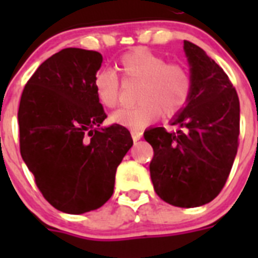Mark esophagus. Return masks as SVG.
I'll list each match as a JSON object with an SVG mask.
<instances>
[{
  "label": "esophagus",
  "mask_w": 258,
  "mask_h": 258,
  "mask_svg": "<svg viewBox=\"0 0 258 258\" xmlns=\"http://www.w3.org/2000/svg\"><path fill=\"white\" fill-rule=\"evenodd\" d=\"M131 133L132 137H133L134 142H137V141H140L141 138H142V132H141L140 129H132Z\"/></svg>",
  "instance_id": "1"
}]
</instances>
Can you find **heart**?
I'll list each match as a JSON object with an SVG mask.
<instances>
[{"label":"heart","instance_id":"1","mask_svg":"<svg viewBox=\"0 0 258 258\" xmlns=\"http://www.w3.org/2000/svg\"><path fill=\"white\" fill-rule=\"evenodd\" d=\"M125 81H140L133 107L118 109L112 118L116 122L140 129L156 120L161 112L166 117L177 115L186 107L191 95L192 80L181 63L169 61L147 49L126 52L117 63ZM93 86L98 101L113 108L121 101V81L115 71L103 68L95 74Z\"/></svg>","mask_w":258,"mask_h":258}]
</instances>
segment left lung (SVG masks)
Wrapping results in <instances>:
<instances>
[{"mask_svg": "<svg viewBox=\"0 0 258 258\" xmlns=\"http://www.w3.org/2000/svg\"><path fill=\"white\" fill-rule=\"evenodd\" d=\"M192 88L187 106L173 120L177 132L151 127L150 174L156 194L174 207L212 202L229 178L239 146L240 108L235 88L222 68L190 41L183 42Z\"/></svg>", "mask_w": 258, "mask_h": 258, "instance_id": "8db88e82", "label": "left lung"}]
</instances>
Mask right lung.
I'll list each match as a JSON object with an SVG mask.
<instances>
[{
    "label": "right lung",
    "instance_id": "right-lung-1",
    "mask_svg": "<svg viewBox=\"0 0 258 258\" xmlns=\"http://www.w3.org/2000/svg\"><path fill=\"white\" fill-rule=\"evenodd\" d=\"M102 60L93 50H60L36 70L20 97V155L45 199L64 213L103 206L133 146L122 125L101 127L107 115L93 80Z\"/></svg>",
    "mask_w": 258,
    "mask_h": 258
}]
</instances>
